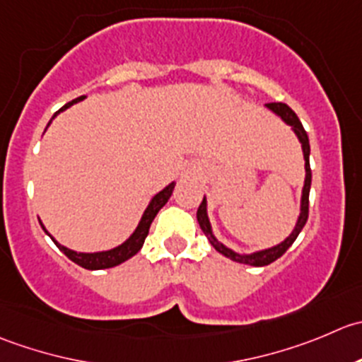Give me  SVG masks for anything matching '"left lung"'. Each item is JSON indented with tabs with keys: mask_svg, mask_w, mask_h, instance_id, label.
<instances>
[{
	"mask_svg": "<svg viewBox=\"0 0 362 362\" xmlns=\"http://www.w3.org/2000/svg\"><path fill=\"white\" fill-rule=\"evenodd\" d=\"M267 109H271L274 114H278V116H280L281 119L285 121V123L291 124L292 130L296 132V135H298L299 141H301L303 153H304V162H306V163H304V167H306V180H304V188H303L301 214H299V220H298V223H296V228L292 230V234L288 235V238L285 239L284 243H280L278 246H274V248L262 250V252L252 253V255H239V253H234L232 250L225 248L221 243H218L216 238L213 235V232H211V225H209V220H207V213H206V199L202 200V204H200L199 209H197V221H199L200 228H202V232L206 234V238L209 239V243L214 246V250H216V252H220L221 255L228 257V259L234 260V262L248 264V266H255V267L269 266L271 262H274L276 259H280V257L284 255V253L287 252L288 248H291L292 243L298 239L299 232L303 230V227L306 225V221H308V204H310V186H311L310 141H308V134H306V130L303 128V124H301V121H299L298 114H296L294 110H292L291 107L287 105V103H281V102L267 103Z\"/></svg>",
	"mask_w": 362,
	"mask_h": 362,
	"instance_id": "left-lung-1",
	"label": "left lung"
}]
</instances>
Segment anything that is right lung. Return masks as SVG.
<instances>
[{
    "mask_svg": "<svg viewBox=\"0 0 362 362\" xmlns=\"http://www.w3.org/2000/svg\"><path fill=\"white\" fill-rule=\"evenodd\" d=\"M81 100H84V96H78V98L68 102L66 105L61 107L58 112H61V110H64V109H68V107L74 105V103L81 102ZM58 112H56V114H58ZM56 114H54V116H56ZM173 189H174V182H170V185L167 186L165 189H162L160 193H156V195L153 197L151 202H149L148 209H146L144 214H142L141 223H139V227L135 228L134 234L130 235V239H128V241H124L121 246H117V248L109 250V252L77 253V252H74V250H68V248H64V246H61L54 238H51V239L56 243V246H58L61 252H63L64 255H66L68 259L71 260V262L78 264V266L84 267V269L96 271V269H109V267L119 266L121 262L132 259V257H134L135 253H137L139 250L142 248V245H144L146 238H148V234H149V227H151L153 220H155V216L158 214V211L162 209L163 206H165L167 200L170 199V195H173ZM42 228H44V227H42Z\"/></svg>",
    "mask_w": 362,
    "mask_h": 362,
    "instance_id": "add662e5",
    "label": "right lung"
}]
</instances>
